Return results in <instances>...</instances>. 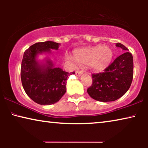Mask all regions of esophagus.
I'll return each mask as SVG.
<instances>
[{
	"instance_id": "34e87169",
	"label": "esophagus",
	"mask_w": 148,
	"mask_h": 148,
	"mask_svg": "<svg viewBox=\"0 0 148 148\" xmlns=\"http://www.w3.org/2000/svg\"><path fill=\"white\" fill-rule=\"evenodd\" d=\"M82 74H83L82 71L77 70V71H75V75L77 76H80V75H82Z\"/></svg>"
}]
</instances>
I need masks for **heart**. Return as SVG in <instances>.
I'll return each mask as SVG.
<instances>
[{
    "label": "heart",
    "mask_w": 148,
    "mask_h": 148,
    "mask_svg": "<svg viewBox=\"0 0 148 148\" xmlns=\"http://www.w3.org/2000/svg\"><path fill=\"white\" fill-rule=\"evenodd\" d=\"M74 56L79 63L89 64L92 69L102 71L110 64L113 53L107 46H96L76 50Z\"/></svg>",
    "instance_id": "heart-1"
}]
</instances>
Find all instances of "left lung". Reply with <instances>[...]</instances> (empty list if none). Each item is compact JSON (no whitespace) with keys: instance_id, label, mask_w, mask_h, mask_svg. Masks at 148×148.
Returning a JSON list of instances; mask_svg holds the SVG:
<instances>
[{"instance_id":"1","label":"left lung","mask_w":148,"mask_h":148,"mask_svg":"<svg viewBox=\"0 0 148 148\" xmlns=\"http://www.w3.org/2000/svg\"><path fill=\"white\" fill-rule=\"evenodd\" d=\"M117 47L124 50L102 73H93L92 84L88 88L91 98L100 102H112L122 97L130 88L133 77V58L128 48L121 43Z\"/></svg>"}]
</instances>
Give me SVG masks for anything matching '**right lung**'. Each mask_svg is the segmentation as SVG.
Instances as JSON below:
<instances>
[{"instance_id":"1","label":"right lung","mask_w":148,"mask_h":148,"mask_svg":"<svg viewBox=\"0 0 148 148\" xmlns=\"http://www.w3.org/2000/svg\"><path fill=\"white\" fill-rule=\"evenodd\" d=\"M60 44L52 41L38 42L24 52L21 66V79L28 96L41 105H50L58 102L66 92V80L75 72L68 73L54 67L48 60L46 67L39 65L36 57L38 54L58 50Z\"/></svg>"}]
</instances>
